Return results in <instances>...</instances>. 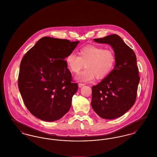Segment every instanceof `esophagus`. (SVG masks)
Returning a JSON list of instances; mask_svg holds the SVG:
<instances>
[{
    "label": "esophagus",
    "instance_id": "34e87169",
    "mask_svg": "<svg viewBox=\"0 0 157 157\" xmlns=\"http://www.w3.org/2000/svg\"><path fill=\"white\" fill-rule=\"evenodd\" d=\"M84 85V84L83 83H78V87H82V86H83Z\"/></svg>",
    "mask_w": 157,
    "mask_h": 157
}]
</instances>
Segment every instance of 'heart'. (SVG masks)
<instances>
[{
	"label": "heart",
	"mask_w": 157,
	"mask_h": 157,
	"mask_svg": "<svg viewBox=\"0 0 157 157\" xmlns=\"http://www.w3.org/2000/svg\"><path fill=\"white\" fill-rule=\"evenodd\" d=\"M79 56L70 53L65 58L68 68L73 73H78L83 68L86 69L77 77L81 82H90L96 77L98 79L106 77L113 70L115 63L114 52L105 49L102 46L87 45L81 48Z\"/></svg>",
	"instance_id": "b5f03b06"
}]
</instances>
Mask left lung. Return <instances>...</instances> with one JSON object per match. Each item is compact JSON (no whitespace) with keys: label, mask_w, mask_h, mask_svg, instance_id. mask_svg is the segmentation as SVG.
Instances as JSON below:
<instances>
[{"label":"left lung","mask_w":157,"mask_h":157,"mask_svg":"<svg viewBox=\"0 0 157 157\" xmlns=\"http://www.w3.org/2000/svg\"><path fill=\"white\" fill-rule=\"evenodd\" d=\"M94 40L112 46L115 53V65L100 83L92 86L91 105L101 118L114 119L124 115L136 101L140 81L136 55L117 34Z\"/></svg>","instance_id":"obj_1"}]
</instances>
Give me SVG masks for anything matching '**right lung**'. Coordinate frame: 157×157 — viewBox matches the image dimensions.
<instances>
[{
  "label": "right lung",
  "instance_id": "obj_1",
  "mask_svg": "<svg viewBox=\"0 0 157 157\" xmlns=\"http://www.w3.org/2000/svg\"><path fill=\"white\" fill-rule=\"evenodd\" d=\"M78 43L43 37L24 55L18 88L25 106L36 117L53 121L70 110L78 84L65 59Z\"/></svg>",
  "mask_w": 157,
  "mask_h": 157
}]
</instances>
